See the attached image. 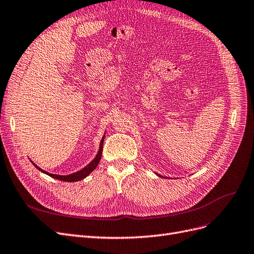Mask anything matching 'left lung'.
Wrapping results in <instances>:
<instances>
[{"label":"left lung","mask_w":254,"mask_h":254,"mask_svg":"<svg viewBox=\"0 0 254 254\" xmlns=\"http://www.w3.org/2000/svg\"><path fill=\"white\" fill-rule=\"evenodd\" d=\"M157 176H159V177H161V178H165V177H163V176H161L160 174H157V173H155ZM167 179H168V178H167Z\"/></svg>","instance_id":"left-lung-1"}]
</instances>
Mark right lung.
Returning <instances> with one entry per match:
<instances>
[{
	"label": "right lung",
	"mask_w": 254,
	"mask_h": 254,
	"mask_svg": "<svg viewBox=\"0 0 254 254\" xmlns=\"http://www.w3.org/2000/svg\"><path fill=\"white\" fill-rule=\"evenodd\" d=\"M103 139H105V136H103L102 139H101L100 144H99V149H98V152H97L95 158H94L93 160H92L86 167H83L82 170H80V171H78V172H76V173H73V174H70V175H65V176L50 174V173H48V172H46V171L42 170L41 167L37 166V165H36L35 163H33L32 161H31V162L34 164V166L37 168V170L41 171L42 173H44V174H46V175H48V176L54 178V179H58V180H61V181H65V182H76V181H79V180L84 179V178L88 177V176L97 167V165H98V163H99V161H100V159H101L102 147H103Z\"/></svg>",
	"instance_id": "obj_1"
}]
</instances>
